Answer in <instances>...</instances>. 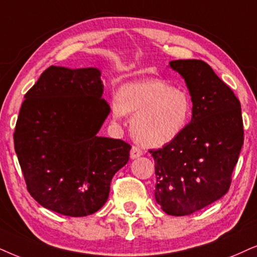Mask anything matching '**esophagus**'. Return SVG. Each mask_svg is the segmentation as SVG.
Masks as SVG:
<instances>
[{
  "label": "esophagus",
  "mask_w": 257,
  "mask_h": 257,
  "mask_svg": "<svg viewBox=\"0 0 257 257\" xmlns=\"http://www.w3.org/2000/svg\"><path fill=\"white\" fill-rule=\"evenodd\" d=\"M141 155H142L141 149H140L139 147H136V146H134V147H133L132 151H131V159L134 160V159H138V158L141 157Z\"/></svg>",
  "instance_id": "esophagus-1"
}]
</instances>
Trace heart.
Returning <instances> with one entry per match:
<instances>
[{
    "label": "heart",
    "instance_id": "obj_1",
    "mask_svg": "<svg viewBox=\"0 0 257 257\" xmlns=\"http://www.w3.org/2000/svg\"><path fill=\"white\" fill-rule=\"evenodd\" d=\"M192 110L186 91L161 79L124 84L111 106L112 117L132 113V132L146 147L159 148L179 136Z\"/></svg>",
    "mask_w": 257,
    "mask_h": 257
}]
</instances>
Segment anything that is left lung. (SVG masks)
I'll use <instances>...</instances> for the list:
<instances>
[{
    "mask_svg": "<svg viewBox=\"0 0 257 257\" xmlns=\"http://www.w3.org/2000/svg\"><path fill=\"white\" fill-rule=\"evenodd\" d=\"M170 66L186 82L192 118L177 139L149 153L157 203L167 215L187 216L228 192L244 140L241 103L205 61L180 59Z\"/></svg>",
    "mask_w": 257,
    "mask_h": 257,
    "instance_id": "8db88e82",
    "label": "left lung"
}]
</instances>
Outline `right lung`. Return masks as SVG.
I'll use <instances>...</instances> for the list:
<instances>
[{
	"label": "right lung",
	"mask_w": 257,
	"mask_h": 257,
	"mask_svg": "<svg viewBox=\"0 0 257 257\" xmlns=\"http://www.w3.org/2000/svg\"><path fill=\"white\" fill-rule=\"evenodd\" d=\"M96 67L50 66L25 95L14 146L29 194L46 209L83 217L108 200L131 145L98 136L110 112Z\"/></svg>",
	"instance_id": "right-lung-1"
}]
</instances>
